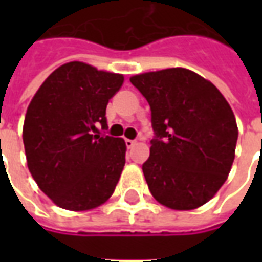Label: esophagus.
<instances>
[{"instance_id": "esophagus-1", "label": "esophagus", "mask_w": 262, "mask_h": 262, "mask_svg": "<svg viewBox=\"0 0 262 262\" xmlns=\"http://www.w3.org/2000/svg\"><path fill=\"white\" fill-rule=\"evenodd\" d=\"M125 142H126V146H127V148L133 147V146L136 144V142H135V140H130V139H126Z\"/></svg>"}]
</instances>
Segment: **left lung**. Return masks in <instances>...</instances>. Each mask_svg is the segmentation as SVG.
<instances>
[{"label": "left lung", "instance_id": "obj_1", "mask_svg": "<svg viewBox=\"0 0 262 262\" xmlns=\"http://www.w3.org/2000/svg\"><path fill=\"white\" fill-rule=\"evenodd\" d=\"M151 109L156 139L143 174L154 199L174 210L209 202L229 177L238 136L222 92L191 70L132 75Z\"/></svg>", "mask_w": 262, "mask_h": 262}]
</instances>
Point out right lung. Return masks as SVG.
I'll return each instance as SVG.
<instances>
[{"mask_svg": "<svg viewBox=\"0 0 262 262\" xmlns=\"http://www.w3.org/2000/svg\"><path fill=\"white\" fill-rule=\"evenodd\" d=\"M82 61L60 66L39 86L24 122L26 163L40 191L59 208L84 212L112 196L125 167L126 143L94 135L106 129L109 99L123 84Z\"/></svg>", "mask_w": 262, "mask_h": 262, "instance_id": "right-lung-1", "label": "right lung"}]
</instances>
